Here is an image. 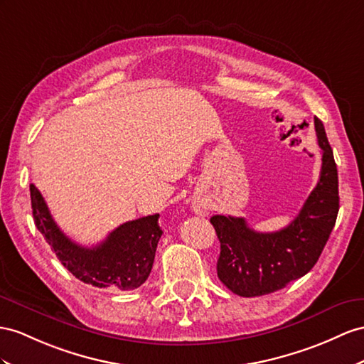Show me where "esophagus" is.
<instances>
[{
    "label": "esophagus",
    "instance_id": "1",
    "mask_svg": "<svg viewBox=\"0 0 364 364\" xmlns=\"http://www.w3.org/2000/svg\"><path fill=\"white\" fill-rule=\"evenodd\" d=\"M193 210L198 213V215H208V209L201 206V204H197V206H193Z\"/></svg>",
    "mask_w": 364,
    "mask_h": 364
}]
</instances>
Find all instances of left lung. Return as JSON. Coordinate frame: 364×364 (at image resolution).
Returning a JSON list of instances; mask_svg holds the SVG:
<instances>
[{"mask_svg": "<svg viewBox=\"0 0 364 364\" xmlns=\"http://www.w3.org/2000/svg\"><path fill=\"white\" fill-rule=\"evenodd\" d=\"M323 151L320 180L291 225L277 232H257L245 218L213 215L220 240L217 274L240 296H259L283 289L318 262L340 209L337 164L324 126L314 119Z\"/></svg>", "mask_w": 364, "mask_h": 364, "instance_id": "8db88e82", "label": "left lung"}]
</instances>
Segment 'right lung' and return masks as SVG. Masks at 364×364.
Returning <instances> with one entry per match:
<instances>
[{
	"label": "right lung",
	"instance_id": "obj_1",
	"mask_svg": "<svg viewBox=\"0 0 364 364\" xmlns=\"http://www.w3.org/2000/svg\"><path fill=\"white\" fill-rule=\"evenodd\" d=\"M31 200L36 228L61 264L80 282L114 291H132L146 282L163 234L158 213L123 223L102 243L85 247L61 232L35 184H31Z\"/></svg>",
	"mask_w": 364,
	"mask_h": 364
}]
</instances>
